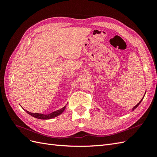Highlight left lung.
Instances as JSON below:
<instances>
[{"mask_svg": "<svg viewBox=\"0 0 157 157\" xmlns=\"http://www.w3.org/2000/svg\"><path fill=\"white\" fill-rule=\"evenodd\" d=\"M142 99L141 100V101H140V102H139V103H138V104H137V105H136V106H134V108H133V111H134V110L135 109H136V108H137V107H138V105H140V102H142Z\"/></svg>", "mask_w": 157, "mask_h": 157, "instance_id": "left-lung-1", "label": "left lung"}]
</instances>
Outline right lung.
Returning <instances> with one entry per match:
<instances>
[{"label":"right lung","instance_id":"1","mask_svg":"<svg viewBox=\"0 0 157 157\" xmlns=\"http://www.w3.org/2000/svg\"><path fill=\"white\" fill-rule=\"evenodd\" d=\"M66 108V106H65L64 107H63L62 109L57 110V111L52 112L51 113H49L48 115H44V114H42V113H30L28 111H25L27 112L28 114H29L30 115H32V117H36L37 119H52V118H54L55 117L58 116L59 115H61V113L65 111V109Z\"/></svg>","mask_w":157,"mask_h":157}]
</instances>
